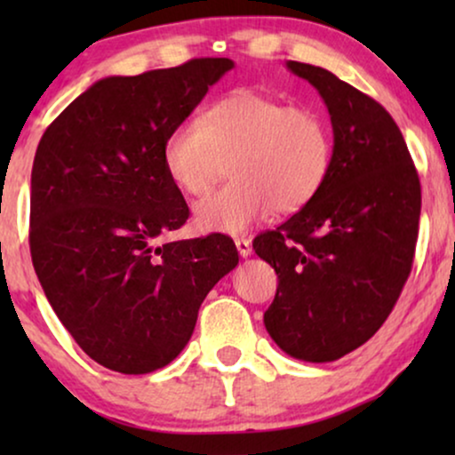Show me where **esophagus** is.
Returning <instances> with one entry per match:
<instances>
[{
  "mask_svg": "<svg viewBox=\"0 0 455 455\" xmlns=\"http://www.w3.org/2000/svg\"><path fill=\"white\" fill-rule=\"evenodd\" d=\"M235 248H238V254H240L242 259L251 257V252H252L251 240H246V238H235Z\"/></svg>",
  "mask_w": 455,
  "mask_h": 455,
  "instance_id": "obj_1",
  "label": "esophagus"
}]
</instances>
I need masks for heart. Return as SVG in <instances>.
Returning a JSON list of instances; mask_svg holds the SVG:
<instances>
[{
	"mask_svg": "<svg viewBox=\"0 0 455 455\" xmlns=\"http://www.w3.org/2000/svg\"><path fill=\"white\" fill-rule=\"evenodd\" d=\"M232 178L195 204L203 232H246L252 223L302 209L325 184L333 142L319 111L240 89L221 97L198 120L170 128L161 161L178 188L204 195L232 157Z\"/></svg>",
	"mask_w": 455,
	"mask_h": 455,
	"instance_id": "obj_1",
	"label": "heart"
}]
</instances>
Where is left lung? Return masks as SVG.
Masks as SVG:
<instances>
[{"mask_svg":"<svg viewBox=\"0 0 455 455\" xmlns=\"http://www.w3.org/2000/svg\"><path fill=\"white\" fill-rule=\"evenodd\" d=\"M325 101L333 157L325 184L254 252L277 273L265 327L285 354L331 363L379 331L412 271L420 180L406 140L375 99L319 66L288 61Z\"/></svg>","mask_w":455,"mask_h":455,"instance_id":"8db88e82","label":"left lung"}]
</instances>
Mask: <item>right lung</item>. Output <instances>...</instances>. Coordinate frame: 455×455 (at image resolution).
<instances>
[{"label": "right lung", "instance_id": "1", "mask_svg": "<svg viewBox=\"0 0 455 455\" xmlns=\"http://www.w3.org/2000/svg\"><path fill=\"white\" fill-rule=\"evenodd\" d=\"M234 61L196 58L99 80L43 134L30 176V257L74 341L105 369L145 375L170 364L198 308L238 265L232 238L155 246L190 211L161 147Z\"/></svg>", "mask_w": 455, "mask_h": 455}]
</instances>
